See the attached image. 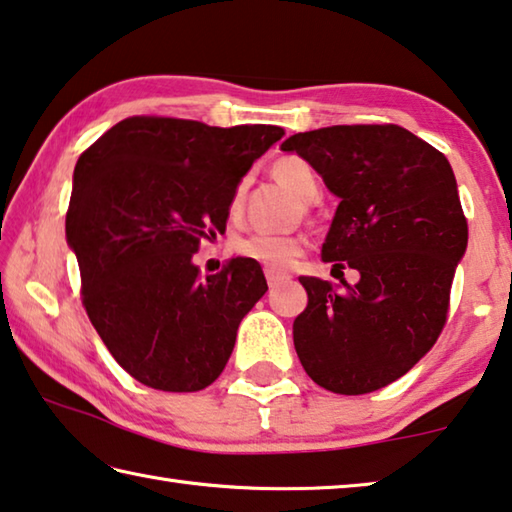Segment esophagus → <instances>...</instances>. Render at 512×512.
<instances>
[{
    "mask_svg": "<svg viewBox=\"0 0 512 512\" xmlns=\"http://www.w3.org/2000/svg\"><path fill=\"white\" fill-rule=\"evenodd\" d=\"M284 280H287V277L284 275H280V273H273V271H266V282H268V287H277V284H282Z\"/></svg>",
    "mask_w": 512,
    "mask_h": 512,
    "instance_id": "1",
    "label": "esophagus"
}]
</instances>
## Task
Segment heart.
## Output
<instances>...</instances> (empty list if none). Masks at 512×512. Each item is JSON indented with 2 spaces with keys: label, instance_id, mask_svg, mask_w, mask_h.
<instances>
[{
  "label": "heart",
  "instance_id": "b5f03b06",
  "mask_svg": "<svg viewBox=\"0 0 512 512\" xmlns=\"http://www.w3.org/2000/svg\"><path fill=\"white\" fill-rule=\"evenodd\" d=\"M275 176L287 185L293 194L300 196L302 201H311V198H318L320 192V180L316 169L311 167V162L305 158H298V155H287V158H280L275 162ZM244 183H239L235 198H232V210H237L241 203V196H244ZM232 250L239 257L250 259L259 266H264L266 271L273 273H284L296 264V259L305 250V241L293 235H277V232H253V235L241 237L232 244Z\"/></svg>",
  "mask_w": 512,
  "mask_h": 512
}]
</instances>
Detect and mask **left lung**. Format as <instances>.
<instances>
[{
    "label": "left lung",
    "instance_id": "obj_1",
    "mask_svg": "<svg viewBox=\"0 0 512 512\" xmlns=\"http://www.w3.org/2000/svg\"><path fill=\"white\" fill-rule=\"evenodd\" d=\"M341 198L323 262L354 268L336 289L300 277L307 309L293 345L307 375L341 395L379 391L406 375L447 323L467 219L443 153L395 124L327 126L282 142Z\"/></svg>",
    "mask_w": 512,
    "mask_h": 512
}]
</instances>
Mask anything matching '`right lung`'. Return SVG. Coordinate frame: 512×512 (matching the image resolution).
Wrapping results in <instances>:
<instances>
[{"label":"right lung","mask_w":512,"mask_h":512,"mask_svg":"<svg viewBox=\"0 0 512 512\" xmlns=\"http://www.w3.org/2000/svg\"><path fill=\"white\" fill-rule=\"evenodd\" d=\"M284 131L137 115L81 153L65 219L81 300L128 375L196 393L221 375L237 329L266 293L250 259L201 277V239L225 232L239 180Z\"/></svg>","instance_id":"add662e5"}]
</instances>
